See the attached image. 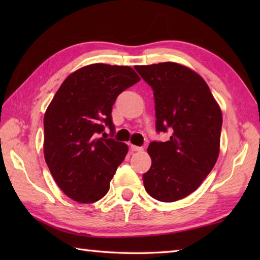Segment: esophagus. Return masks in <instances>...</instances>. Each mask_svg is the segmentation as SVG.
Returning <instances> with one entry per match:
<instances>
[{"instance_id":"1","label":"esophagus","mask_w":260,"mask_h":260,"mask_svg":"<svg viewBox=\"0 0 260 260\" xmlns=\"http://www.w3.org/2000/svg\"><path fill=\"white\" fill-rule=\"evenodd\" d=\"M131 149H132V150H133V151H142V150H143L142 147L133 146V144H132V146H131Z\"/></svg>"}]
</instances>
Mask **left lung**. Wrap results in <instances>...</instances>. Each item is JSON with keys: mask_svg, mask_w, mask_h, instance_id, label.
I'll return each mask as SVG.
<instances>
[{"mask_svg": "<svg viewBox=\"0 0 260 260\" xmlns=\"http://www.w3.org/2000/svg\"><path fill=\"white\" fill-rule=\"evenodd\" d=\"M153 90L156 132L166 142L148 147L151 167L143 174L147 192L160 202L190 195L212 171L219 156L222 114L203 78L172 61L136 67Z\"/></svg>", "mask_w": 260, "mask_h": 260, "instance_id": "left-lung-1", "label": "left lung"}]
</instances>
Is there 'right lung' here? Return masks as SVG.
Masks as SVG:
<instances>
[{
  "label": "right lung",
  "instance_id": "right-lung-1",
  "mask_svg": "<svg viewBox=\"0 0 260 260\" xmlns=\"http://www.w3.org/2000/svg\"><path fill=\"white\" fill-rule=\"evenodd\" d=\"M139 81L129 67L91 64L70 74L57 90L43 119V151L51 175L70 199L94 203L107 195L128 148L99 135L108 127L112 138L113 104Z\"/></svg>",
  "mask_w": 260,
  "mask_h": 260
}]
</instances>
